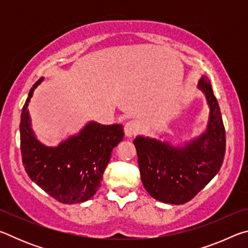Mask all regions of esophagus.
Here are the masks:
<instances>
[{
	"label": "esophagus",
	"instance_id": "1",
	"mask_svg": "<svg viewBox=\"0 0 248 248\" xmlns=\"http://www.w3.org/2000/svg\"><path fill=\"white\" fill-rule=\"evenodd\" d=\"M140 131V124L136 120H130L124 124V134L127 137H133Z\"/></svg>",
	"mask_w": 248,
	"mask_h": 248
}]
</instances>
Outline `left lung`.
<instances>
[{
  "label": "left lung",
  "instance_id": "obj_1",
  "mask_svg": "<svg viewBox=\"0 0 248 248\" xmlns=\"http://www.w3.org/2000/svg\"><path fill=\"white\" fill-rule=\"evenodd\" d=\"M199 89L210 107L208 129L183 149L149 138L133 140L142 184L154 199L171 204L191 200L220 170L225 154V129L219 104L208 78Z\"/></svg>",
  "mask_w": 248,
  "mask_h": 248
}]
</instances>
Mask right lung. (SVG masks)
I'll return each mask as SVG.
<instances>
[{"instance_id": "1", "label": "right lung", "mask_w": 248, "mask_h": 248, "mask_svg": "<svg viewBox=\"0 0 248 248\" xmlns=\"http://www.w3.org/2000/svg\"><path fill=\"white\" fill-rule=\"evenodd\" d=\"M39 78L29 91L20 115V152L27 175L61 203H79L99 189L111 152L124 139L123 125L90 123L78 136L47 148L33 137L27 106Z\"/></svg>"}]
</instances>
